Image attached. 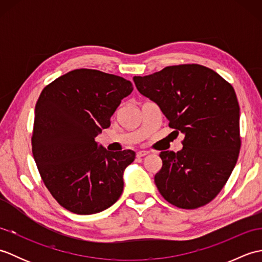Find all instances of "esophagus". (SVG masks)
I'll return each mask as SVG.
<instances>
[{"label": "esophagus", "mask_w": 262, "mask_h": 262, "mask_svg": "<svg viewBox=\"0 0 262 262\" xmlns=\"http://www.w3.org/2000/svg\"><path fill=\"white\" fill-rule=\"evenodd\" d=\"M147 154H149V152L148 151H138L137 153H136V157L137 158H143V157H145V155H147Z\"/></svg>", "instance_id": "34e87169"}]
</instances>
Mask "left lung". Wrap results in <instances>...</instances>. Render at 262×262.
I'll use <instances>...</instances> for the list:
<instances>
[{
    "label": "left lung",
    "mask_w": 262,
    "mask_h": 262,
    "mask_svg": "<svg viewBox=\"0 0 262 262\" xmlns=\"http://www.w3.org/2000/svg\"><path fill=\"white\" fill-rule=\"evenodd\" d=\"M137 90L157 103L182 149L160 153L162 168L154 177L160 193L179 208L211 202L224 187L241 147L240 107L234 89L203 65L168 66L134 76Z\"/></svg>",
    "instance_id": "obj_1"
}]
</instances>
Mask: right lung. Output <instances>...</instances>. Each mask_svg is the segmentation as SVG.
Wrapping results in <instances>:
<instances>
[{
    "label": "right lung",
    "mask_w": 262,
    "mask_h": 262,
    "mask_svg": "<svg viewBox=\"0 0 262 262\" xmlns=\"http://www.w3.org/2000/svg\"><path fill=\"white\" fill-rule=\"evenodd\" d=\"M130 81L97 70L71 71L41 91L36 103L32 154L45 186L60 206L80 215L109 208L124 189L135 152L107 151L96 137L110 126Z\"/></svg>",
    "instance_id": "add662e5"
}]
</instances>
